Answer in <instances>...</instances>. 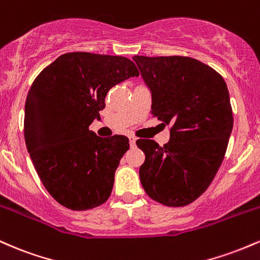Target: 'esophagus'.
I'll return each instance as SVG.
<instances>
[{"instance_id": "1", "label": "esophagus", "mask_w": 260, "mask_h": 260, "mask_svg": "<svg viewBox=\"0 0 260 260\" xmlns=\"http://www.w3.org/2000/svg\"><path fill=\"white\" fill-rule=\"evenodd\" d=\"M129 140H130V146H131V147H134V146L136 145V138H134V136H130Z\"/></svg>"}]
</instances>
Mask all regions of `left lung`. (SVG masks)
<instances>
[{
  "mask_svg": "<svg viewBox=\"0 0 260 260\" xmlns=\"http://www.w3.org/2000/svg\"><path fill=\"white\" fill-rule=\"evenodd\" d=\"M152 94L151 113L171 125L165 146L136 141L145 153L140 180L151 199L166 206L197 200L216 176L233 127L226 82L218 72L186 56H136Z\"/></svg>",
  "mask_w": 260,
  "mask_h": 260,
  "instance_id": "left-lung-1",
  "label": "left lung"
}]
</instances>
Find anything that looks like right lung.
I'll return each mask as SVG.
<instances>
[{
    "instance_id": "add662e5",
    "label": "right lung",
    "mask_w": 260,
    "mask_h": 260,
    "mask_svg": "<svg viewBox=\"0 0 260 260\" xmlns=\"http://www.w3.org/2000/svg\"><path fill=\"white\" fill-rule=\"evenodd\" d=\"M139 71L122 56L67 52L38 75L25 101L24 139L38 176L57 203L83 211L108 200L129 139L97 136L112 87Z\"/></svg>"
}]
</instances>
